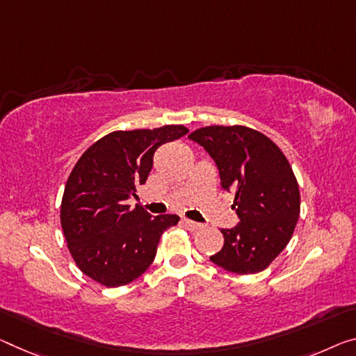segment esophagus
I'll return each mask as SVG.
<instances>
[{
    "label": "esophagus",
    "mask_w": 356,
    "mask_h": 356,
    "mask_svg": "<svg viewBox=\"0 0 356 356\" xmlns=\"http://www.w3.org/2000/svg\"><path fill=\"white\" fill-rule=\"evenodd\" d=\"M181 222H183V226L186 229H189V231H199V229H202V224L200 222L191 221V220H188V218H183Z\"/></svg>",
    "instance_id": "1"
}]
</instances>
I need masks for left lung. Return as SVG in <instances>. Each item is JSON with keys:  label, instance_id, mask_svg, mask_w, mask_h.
I'll list each match as a JSON object with an SVG mask.
<instances>
[{"label": "left lung", "instance_id": "1", "mask_svg": "<svg viewBox=\"0 0 356 356\" xmlns=\"http://www.w3.org/2000/svg\"><path fill=\"white\" fill-rule=\"evenodd\" d=\"M189 138L215 161L240 218L235 227L221 229L224 245L210 259L240 275L267 269L291 240L300 211L299 184L285 154L245 125H209Z\"/></svg>", "mask_w": 356, "mask_h": 356}]
</instances>
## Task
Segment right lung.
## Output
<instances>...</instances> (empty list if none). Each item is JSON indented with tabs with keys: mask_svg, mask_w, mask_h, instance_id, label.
<instances>
[{
	"mask_svg": "<svg viewBox=\"0 0 356 356\" xmlns=\"http://www.w3.org/2000/svg\"><path fill=\"white\" fill-rule=\"evenodd\" d=\"M184 125L116 130L87 147L71 170L60 205V222L76 266L106 288L138 278L157 253L163 231L177 215L151 216L127 199L145 184L157 147L181 138Z\"/></svg>",
	"mask_w": 356,
	"mask_h": 356,
	"instance_id": "obj_1",
	"label": "right lung"
}]
</instances>
